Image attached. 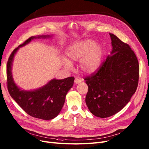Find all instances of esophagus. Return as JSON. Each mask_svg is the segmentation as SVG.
Here are the masks:
<instances>
[{"label": "esophagus", "instance_id": "34e87169", "mask_svg": "<svg viewBox=\"0 0 149 149\" xmlns=\"http://www.w3.org/2000/svg\"><path fill=\"white\" fill-rule=\"evenodd\" d=\"M81 81H82V80L80 79H78V78H76L74 79L75 84H79V83H80Z\"/></svg>", "mask_w": 149, "mask_h": 149}]
</instances>
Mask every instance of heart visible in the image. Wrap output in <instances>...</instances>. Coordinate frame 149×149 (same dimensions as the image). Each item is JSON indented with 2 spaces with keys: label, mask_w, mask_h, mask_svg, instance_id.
I'll use <instances>...</instances> for the list:
<instances>
[{
  "label": "heart",
  "mask_w": 149,
  "mask_h": 149,
  "mask_svg": "<svg viewBox=\"0 0 149 149\" xmlns=\"http://www.w3.org/2000/svg\"><path fill=\"white\" fill-rule=\"evenodd\" d=\"M104 54L103 47L93 40H85L76 42L70 46L66 51V55L70 61H79V67L85 73L95 72L101 65ZM67 68L72 67L68 61H64Z\"/></svg>",
  "instance_id": "obj_1"
}]
</instances>
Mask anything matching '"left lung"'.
<instances>
[{"label":"left lung","mask_w":149,"mask_h":149,"mask_svg":"<svg viewBox=\"0 0 149 149\" xmlns=\"http://www.w3.org/2000/svg\"><path fill=\"white\" fill-rule=\"evenodd\" d=\"M111 55L95 72L85 77L88 86L85 102L93 114L107 118L123 109L135 93L139 80L138 59L127 43L109 33Z\"/></svg>","instance_id":"left-lung-1"}]
</instances>
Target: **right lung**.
I'll list each match as a JSON object with an SVG mask.
<instances>
[{
	"instance_id": "add662e5",
	"label": "right lung",
	"mask_w": 149,
	"mask_h": 149,
	"mask_svg": "<svg viewBox=\"0 0 149 149\" xmlns=\"http://www.w3.org/2000/svg\"><path fill=\"white\" fill-rule=\"evenodd\" d=\"M37 37L46 38L49 36ZM37 37H31L12 52L7 62V86L11 97L28 114L35 118L48 120L56 117L62 109L66 94L73 85L74 77H68L61 80L54 79L46 85L34 91L21 90L15 85L11 74V65L14 55L19 47Z\"/></svg>"
}]
</instances>
